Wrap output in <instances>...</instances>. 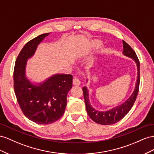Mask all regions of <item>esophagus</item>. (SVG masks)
I'll list each match as a JSON object with an SVG mask.
<instances>
[{
  "label": "esophagus",
  "mask_w": 154,
  "mask_h": 154,
  "mask_svg": "<svg viewBox=\"0 0 154 154\" xmlns=\"http://www.w3.org/2000/svg\"><path fill=\"white\" fill-rule=\"evenodd\" d=\"M73 84L75 86H79L81 85V81L79 79L77 78V77H75L73 79Z\"/></svg>",
  "instance_id": "1"
}]
</instances>
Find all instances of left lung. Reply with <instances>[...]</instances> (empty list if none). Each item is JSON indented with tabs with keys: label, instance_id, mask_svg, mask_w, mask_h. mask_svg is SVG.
Returning <instances> with one entry per match:
<instances>
[{
	"label": "left lung",
	"instance_id": "8db88e82",
	"mask_svg": "<svg viewBox=\"0 0 154 154\" xmlns=\"http://www.w3.org/2000/svg\"><path fill=\"white\" fill-rule=\"evenodd\" d=\"M122 43H123V51H122V53H123L124 55L132 59L137 64V76L135 89L130 97L119 106L109 109L108 111L99 112L91 106L89 99V91L88 90L87 88L85 86L82 88L87 113L92 120L100 125H110L115 124L118 121L121 120L129 112L131 107L133 106L138 94L140 82L139 60L135 52L130 47V46L124 41H122Z\"/></svg>",
	"mask_w": 154,
	"mask_h": 154
}]
</instances>
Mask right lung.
<instances>
[{
	"mask_svg": "<svg viewBox=\"0 0 154 154\" xmlns=\"http://www.w3.org/2000/svg\"><path fill=\"white\" fill-rule=\"evenodd\" d=\"M49 34L40 35L26 44L17 57L14 72L17 102L24 116L39 125L51 124L62 117L67 104V94L72 87L70 74H55L38 85L26 76L27 60Z\"/></svg>",
	"mask_w": 154,
	"mask_h": 154,
	"instance_id": "1",
	"label": "right lung"
}]
</instances>
